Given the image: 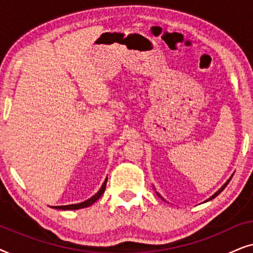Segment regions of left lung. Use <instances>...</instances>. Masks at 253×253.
Masks as SVG:
<instances>
[{
    "label": "left lung",
    "mask_w": 253,
    "mask_h": 253,
    "mask_svg": "<svg viewBox=\"0 0 253 253\" xmlns=\"http://www.w3.org/2000/svg\"><path fill=\"white\" fill-rule=\"evenodd\" d=\"M230 179H231V177H230V178H229V179H228V181H227V182H226V183H224V184H223V185H222V188H221V189H220V190H219V191H216V192H215V193H214V195H213V196H212V197H211V198H210V199H207V200H206V202H209V200H212V199H213V198H215V197H216V196H217V195H220V193H221V192H222V191H223V189H224V188H226V186H227V185H228V183H229V182H230ZM158 195H159V193H158ZM159 197H161V196H160V195H159ZM161 198H162V197H161Z\"/></svg>",
    "instance_id": "left-lung-1"
}]
</instances>
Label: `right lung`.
<instances>
[{
    "instance_id": "1",
    "label": "right lung",
    "mask_w": 253,
    "mask_h": 253,
    "mask_svg": "<svg viewBox=\"0 0 253 253\" xmlns=\"http://www.w3.org/2000/svg\"><path fill=\"white\" fill-rule=\"evenodd\" d=\"M106 184H107V178L105 179V182H103V184L101 186V189L99 190V192L96 193L92 197V198H89L86 200L84 203H81V204H75V205H67V206H53V209H57V210H79V209H84V207H88L91 206L93 203H95L96 200H98L100 197L102 196V193L105 192V189H106Z\"/></svg>"
}]
</instances>
